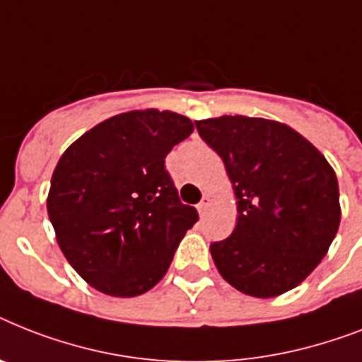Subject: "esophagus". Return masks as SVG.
<instances>
[{"instance_id": "34e87169", "label": "esophagus", "mask_w": 362, "mask_h": 362, "mask_svg": "<svg viewBox=\"0 0 362 362\" xmlns=\"http://www.w3.org/2000/svg\"><path fill=\"white\" fill-rule=\"evenodd\" d=\"M208 206H210V197H204V199L199 202L197 210H199V214H201V216H204V214H206V210H208Z\"/></svg>"}]
</instances>
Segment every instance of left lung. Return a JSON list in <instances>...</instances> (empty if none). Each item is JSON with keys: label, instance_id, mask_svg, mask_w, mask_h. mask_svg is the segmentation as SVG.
Here are the masks:
<instances>
[{"label": "left lung", "instance_id": "obj_1", "mask_svg": "<svg viewBox=\"0 0 362 362\" xmlns=\"http://www.w3.org/2000/svg\"><path fill=\"white\" fill-rule=\"evenodd\" d=\"M195 126L225 163L238 199L236 228L210 245L221 277L252 298H275L303 283L339 230L333 167L275 120L225 115Z\"/></svg>", "mask_w": 362, "mask_h": 362}]
</instances>
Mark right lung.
<instances>
[{
	"instance_id": "right-lung-1",
	"label": "right lung",
	"mask_w": 362,
	"mask_h": 362,
	"mask_svg": "<svg viewBox=\"0 0 362 362\" xmlns=\"http://www.w3.org/2000/svg\"><path fill=\"white\" fill-rule=\"evenodd\" d=\"M191 132L184 115L128 111L96 124L61 156L49 221L70 266L102 293L148 292L199 219L165 169V156Z\"/></svg>"
}]
</instances>
